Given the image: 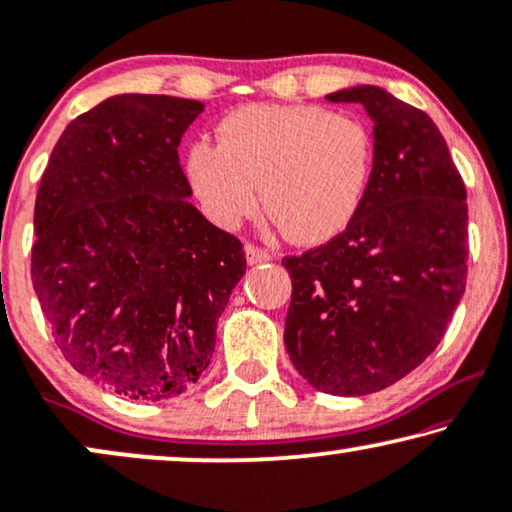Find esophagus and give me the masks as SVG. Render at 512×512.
I'll return each mask as SVG.
<instances>
[{
  "instance_id": "34e87169",
  "label": "esophagus",
  "mask_w": 512,
  "mask_h": 512,
  "mask_svg": "<svg viewBox=\"0 0 512 512\" xmlns=\"http://www.w3.org/2000/svg\"><path fill=\"white\" fill-rule=\"evenodd\" d=\"M245 257H248V264H262L274 260V252L267 248H260V245L248 243L245 245Z\"/></svg>"
}]
</instances>
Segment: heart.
<instances>
[{"mask_svg":"<svg viewBox=\"0 0 512 512\" xmlns=\"http://www.w3.org/2000/svg\"><path fill=\"white\" fill-rule=\"evenodd\" d=\"M374 138L365 121L316 105H248L217 126V145L187 152V175L215 224L234 229L262 203L297 243L337 236L370 185Z\"/></svg>","mask_w":512,"mask_h":512,"instance_id":"heart-1","label":"heart"}]
</instances>
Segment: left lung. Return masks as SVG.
Listing matches in <instances>:
<instances>
[{
    "mask_svg": "<svg viewBox=\"0 0 512 512\" xmlns=\"http://www.w3.org/2000/svg\"><path fill=\"white\" fill-rule=\"evenodd\" d=\"M374 121L365 199L342 234L283 257L292 278L285 349L313 388L367 395L435 351L468 278L466 187L421 109L384 88L327 95Z\"/></svg>",
    "mask_w": 512,
    "mask_h": 512,
    "instance_id": "obj_1",
    "label": "left lung"
}]
</instances>
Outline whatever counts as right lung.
Wrapping results in <instances>:
<instances>
[{"label": "right lung", "instance_id": "obj_1", "mask_svg": "<svg viewBox=\"0 0 512 512\" xmlns=\"http://www.w3.org/2000/svg\"><path fill=\"white\" fill-rule=\"evenodd\" d=\"M199 100L124 93L79 114L34 203L32 285L60 353L133 400L192 388L245 274L243 243L210 224L182 173Z\"/></svg>", "mask_w": 512, "mask_h": 512}]
</instances>
